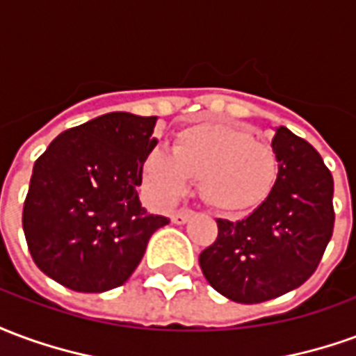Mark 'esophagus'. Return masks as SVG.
I'll list each match as a JSON object with an SVG mask.
<instances>
[{"mask_svg":"<svg viewBox=\"0 0 356 356\" xmlns=\"http://www.w3.org/2000/svg\"><path fill=\"white\" fill-rule=\"evenodd\" d=\"M191 217H193V211H177V213H173V216H171V223L185 225Z\"/></svg>","mask_w":356,"mask_h":356,"instance_id":"1","label":"esophagus"}]
</instances>
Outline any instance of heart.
Wrapping results in <instances>:
<instances>
[{
    "instance_id": "b5f03b06",
    "label": "heart",
    "mask_w": 356,
    "mask_h": 356,
    "mask_svg": "<svg viewBox=\"0 0 356 356\" xmlns=\"http://www.w3.org/2000/svg\"><path fill=\"white\" fill-rule=\"evenodd\" d=\"M148 194L162 206L181 200L200 179L204 202L225 216L259 208L278 179L275 150L252 133L225 124H198L179 131L173 152L154 148L143 168Z\"/></svg>"
}]
</instances>
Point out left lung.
<instances>
[{
    "label": "left lung",
    "instance_id": "1",
    "mask_svg": "<svg viewBox=\"0 0 356 356\" xmlns=\"http://www.w3.org/2000/svg\"><path fill=\"white\" fill-rule=\"evenodd\" d=\"M278 179L259 208L240 221L217 219V240L200 254L206 280L236 303H261L313 275L334 231V179L307 140L276 127Z\"/></svg>",
    "mask_w": 356,
    "mask_h": 356
}]
</instances>
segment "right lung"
<instances>
[{"label": "right lung", "mask_w": 356, "mask_h": 356, "mask_svg": "<svg viewBox=\"0 0 356 356\" xmlns=\"http://www.w3.org/2000/svg\"><path fill=\"white\" fill-rule=\"evenodd\" d=\"M156 122L102 114L60 133L35 160L22 229L34 263L55 282L83 293L122 286L170 223L147 213L137 194Z\"/></svg>", "instance_id": "right-lung-1"}]
</instances>
